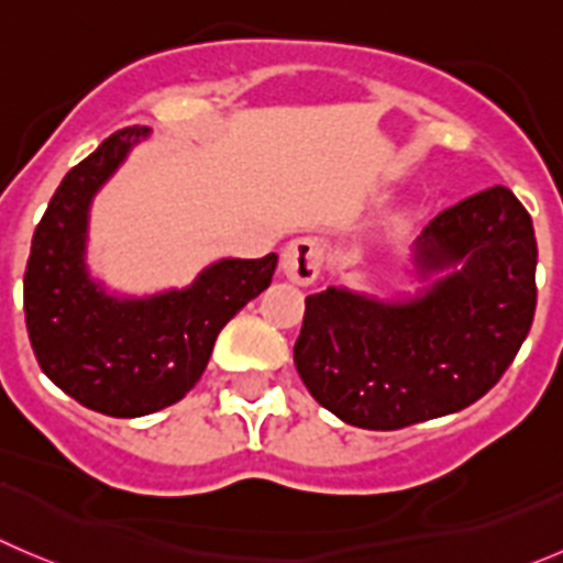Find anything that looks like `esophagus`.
Listing matches in <instances>:
<instances>
[{"mask_svg":"<svg viewBox=\"0 0 563 563\" xmlns=\"http://www.w3.org/2000/svg\"><path fill=\"white\" fill-rule=\"evenodd\" d=\"M323 265V245L318 238H296L282 254V271L296 285H312Z\"/></svg>","mask_w":563,"mask_h":563,"instance_id":"obj_1","label":"esophagus"}]
</instances>
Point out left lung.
Listing matches in <instances>:
<instances>
[{"label":"left lung","instance_id":"left-lung-1","mask_svg":"<svg viewBox=\"0 0 563 563\" xmlns=\"http://www.w3.org/2000/svg\"><path fill=\"white\" fill-rule=\"evenodd\" d=\"M431 287L378 301L345 287L307 298L298 376L347 426L395 431L484 398L517 356L537 312V234L495 185L439 212L415 243Z\"/></svg>","mask_w":563,"mask_h":563}]
</instances>
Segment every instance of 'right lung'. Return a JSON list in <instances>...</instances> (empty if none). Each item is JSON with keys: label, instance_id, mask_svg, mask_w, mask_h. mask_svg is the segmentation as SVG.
<instances>
[{"label": "right lung", "instance_id": "1", "mask_svg": "<svg viewBox=\"0 0 563 563\" xmlns=\"http://www.w3.org/2000/svg\"><path fill=\"white\" fill-rule=\"evenodd\" d=\"M148 126H126L74 165L32 234L24 314L37 365L66 395L110 417H143L185 398L223 325L271 285L276 254L218 260L185 290L110 296L85 265L88 210Z\"/></svg>", "mask_w": 563, "mask_h": 563}]
</instances>
